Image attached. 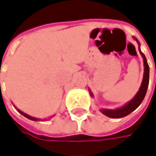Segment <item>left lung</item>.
I'll return each instance as SVG.
<instances>
[{
	"label": "left lung",
	"instance_id": "1",
	"mask_svg": "<svg viewBox=\"0 0 156 156\" xmlns=\"http://www.w3.org/2000/svg\"><path fill=\"white\" fill-rule=\"evenodd\" d=\"M133 38L136 41V42L138 43L139 45V51L141 55L143 57V63H144V75H143V80L141 82V87L140 89L138 90L137 94L135 95V97L131 100L130 101H129L127 104H125L122 108H119L116 109H105V108H101V112L107 115V116L110 117V118H122V117L126 116L129 115L130 113H132L133 111L135 110L142 102V101L144 99L146 93H147V87H148V82H149V67H148V64H147V59L144 55L143 53H141V49H140V42L139 41L136 39L135 37L133 36ZM156 72V69H155ZM91 96H93V94L90 92Z\"/></svg>",
	"mask_w": 156,
	"mask_h": 156
}]
</instances>
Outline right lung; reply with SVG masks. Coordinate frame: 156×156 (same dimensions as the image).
Returning a JSON list of instances; mask_svg holds the SVG:
<instances>
[{
    "instance_id": "obj_1",
    "label": "right lung",
    "mask_w": 156,
    "mask_h": 156,
    "mask_svg": "<svg viewBox=\"0 0 156 156\" xmlns=\"http://www.w3.org/2000/svg\"><path fill=\"white\" fill-rule=\"evenodd\" d=\"M0 87H1V83H0ZM19 113H21L22 115H24L25 117H27V119H29V120H32V121H38V118H34V117L30 116V115H28L27 114H25V113H23V112H21V110H19V109H17Z\"/></svg>"
}]
</instances>
